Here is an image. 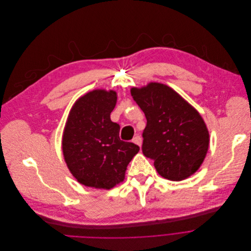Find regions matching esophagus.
<instances>
[{
  "label": "esophagus",
  "mask_w": 251,
  "mask_h": 251,
  "mask_svg": "<svg viewBox=\"0 0 251 251\" xmlns=\"http://www.w3.org/2000/svg\"><path fill=\"white\" fill-rule=\"evenodd\" d=\"M132 141H133L135 144H137L138 146H141V142H142V140H141V137H140L139 135L134 136V137H133V139H132Z\"/></svg>",
  "instance_id": "1"
}]
</instances>
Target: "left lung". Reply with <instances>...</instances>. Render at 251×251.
<instances>
[{
  "label": "left lung",
  "instance_id": "obj_1",
  "mask_svg": "<svg viewBox=\"0 0 251 251\" xmlns=\"http://www.w3.org/2000/svg\"><path fill=\"white\" fill-rule=\"evenodd\" d=\"M131 96L145 115L142 152L154 160L160 176L182 181L202 165L209 148L207 126L187 101L170 87L149 83L131 88Z\"/></svg>",
  "mask_w": 251,
  "mask_h": 251
}]
</instances>
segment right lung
<instances>
[{"label": "right lung", "instance_id": "right-lung-1", "mask_svg": "<svg viewBox=\"0 0 251 251\" xmlns=\"http://www.w3.org/2000/svg\"><path fill=\"white\" fill-rule=\"evenodd\" d=\"M117 104L115 91L94 90L72 107L62 137L65 162L79 183L111 189L125 179L138 145L120 138V126L111 121Z\"/></svg>", "mask_w": 251, "mask_h": 251}]
</instances>
